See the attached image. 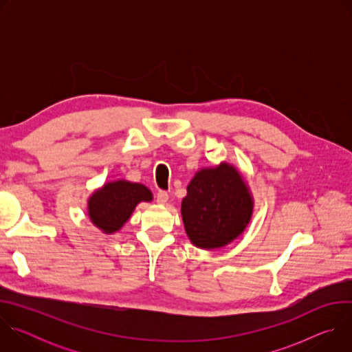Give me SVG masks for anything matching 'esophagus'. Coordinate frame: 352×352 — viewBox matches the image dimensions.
Segmentation results:
<instances>
[{
  "label": "esophagus",
  "mask_w": 352,
  "mask_h": 352,
  "mask_svg": "<svg viewBox=\"0 0 352 352\" xmlns=\"http://www.w3.org/2000/svg\"><path fill=\"white\" fill-rule=\"evenodd\" d=\"M156 202H157L159 205H166V204L168 202V193L164 192V190H160V192L157 193V196H156Z\"/></svg>",
  "instance_id": "34e87169"
}]
</instances>
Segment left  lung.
Wrapping results in <instances>:
<instances>
[{
	"label": "left lung",
	"instance_id": "8db88e82",
	"mask_svg": "<svg viewBox=\"0 0 352 352\" xmlns=\"http://www.w3.org/2000/svg\"><path fill=\"white\" fill-rule=\"evenodd\" d=\"M254 213V197L239 171L226 162L199 170L182 199L181 214L190 242L219 249L235 241Z\"/></svg>",
	"mask_w": 352,
	"mask_h": 352
}]
</instances>
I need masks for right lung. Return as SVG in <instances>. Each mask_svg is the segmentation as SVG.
I'll return each instance as SVG.
<instances>
[{
	"mask_svg": "<svg viewBox=\"0 0 352 352\" xmlns=\"http://www.w3.org/2000/svg\"><path fill=\"white\" fill-rule=\"evenodd\" d=\"M148 188L125 179L111 181L96 189L87 199V214L93 226L104 234H114L129 220L140 202H152Z\"/></svg>",
	"mask_w": 352,
	"mask_h": 352,
	"instance_id": "obj_1",
	"label": "right lung"
}]
</instances>
